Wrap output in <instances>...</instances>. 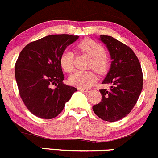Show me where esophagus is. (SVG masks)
<instances>
[{"label": "esophagus", "instance_id": "34e87169", "mask_svg": "<svg viewBox=\"0 0 158 158\" xmlns=\"http://www.w3.org/2000/svg\"><path fill=\"white\" fill-rule=\"evenodd\" d=\"M77 90H80V91H83V92H90V89H85V88H82V87H78L77 88Z\"/></svg>", "mask_w": 158, "mask_h": 158}]
</instances>
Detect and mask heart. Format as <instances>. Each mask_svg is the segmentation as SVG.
I'll return each instance as SVG.
<instances>
[{
  "mask_svg": "<svg viewBox=\"0 0 158 158\" xmlns=\"http://www.w3.org/2000/svg\"><path fill=\"white\" fill-rule=\"evenodd\" d=\"M77 48L84 54L90 57L89 68L94 69L99 74H105L109 68V58L104 53V48L101 44L92 39H84L77 45ZM60 64L62 69L67 73L74 71V54L72 51H64L60 57ZM97 81V74L94 71H78L71 74L68 81L71 85L78 87H89Z\"/></svg>",
  "mask_w": 158,
  "mask_h": 158,
  "instance_id": "b5f03b06",
  "label": "heart"
}]
</instances>
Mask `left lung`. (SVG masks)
I'll return each mask as SVG.
<instances>
[{
  "instance_id": "left-lung-1",
  "label": "left lung",
  "mask_w": 158,
  "mask_h": 158,
  "mask_svg": "<svg viewBox=\"0 0 158 158\" xmlns=\"http://www.w3.org/2000/svg\"><path fill=\"white\" fill-rule=\"evenodd\" d=\"M112 60L110 71L102 84L109 90H99L101 102L93 106L97 116L114 122L127 116L137 103L143 88V73L138 58L130 47L107 35L101 36Z\"/></svg>"
}]
</instances>
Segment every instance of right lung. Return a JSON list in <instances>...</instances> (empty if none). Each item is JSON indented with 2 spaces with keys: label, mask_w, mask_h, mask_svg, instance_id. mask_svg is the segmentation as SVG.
Returning <instances> with one entry per match:
<instances>
[{
  "label": "right lung",
  "mask_w": 158,
  "mask_h": 158,
  "mask_svg": "<svg viewBox=\"0 0 158 158\" xmlns=\"http://www.w3.org/2000/svg\"><path fill=\"white\" fill-rule=\"evenodd\" d=\"M78 39L70 34H52L27 44L15 63L19 94L31 113L43 119L56 118L77 88L64 84L60 57ZM56 86L52 89L51 86Z\"/></svg>",
  "instance_id": "1"
}]
</instances>
